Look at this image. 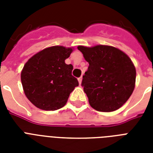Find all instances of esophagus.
<instances>
[{
    "mask_svg": "<svg viewBox=\"0 0 153 153\" xmlns=\"http://www.w3.org/2000/svg\"><path fill=\"white\" fill-rule=\"evenodd\" d=\"M82 76H81V77H79V79H78V80H79V84H81V82H82Z\"/></svg>",
    "mask_w": 153,
    "mask_h": 153,
    "instance_id": "34e87169",
    "label": "esophagus"
}]
</instances>
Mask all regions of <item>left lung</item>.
Wrapping results in <instances>:
<instances>
[{"instance_id": "1", "label": "left lung", "mask_w": 153, "mask_h": 153, "mask_svg": "<svg viewBox=\"0 0 153 153\" xmlns=\"http://www.w3.org/2000/svg\"><path fill=\"white\" fill-rule=\"evenodd\" d=\"M89 62L82 86L91 106L100 112L121 107L135 87L136 69L128 55L111 46H79Z\"/></svg>"}]
</instances>
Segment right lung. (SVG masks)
Segmentation results:
<instances>
[{"mask_svg":"<svg viewBox=\"0 0 153 153\" xmlns=\"http://www.w3.org/2000/svg\"><path fill=\"white\" fill-rule=\"evenodd\" d=\"M72 48L54 46L44 49L25 63L21 82L26 97L44 110H56L66 105L70 94L79 86L71 74L73 66L65 63Z\"/></svg>","mask_w":153,"mask_h":153,"instance_id":"right-lung-1","label":"right lung"}]
</instances>
